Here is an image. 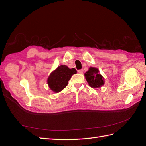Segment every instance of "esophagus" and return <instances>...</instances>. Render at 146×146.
<instances>
[{
	"instance_id": "34e87169",
	"label": "esophagus",
	"mask_w": 146,
	"mask_h": 146,
	"mask_svg": "<svg viewBox=\"0 0 146 146\" xmlns=\"http://www.w3.org/2000/svg\"><path fill=\"white\" fill-rule=\"evenodd\" d=\"M78 72L80 74H82L83 73V69H81V70H78Z\"/></svg>"
}]
</instances>
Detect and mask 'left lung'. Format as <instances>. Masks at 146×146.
<instances>
[{"instance_id": "obj_1", "label": "left lung", "mask_w": 146, "mask_h": 146, "mask_svg": "<svg viewBox=\"0 0 146 146\" xmlns=\"http://www.w3.org/2000/svg\"><path fill=\"white\" fill-rule=\"evenodd\" d=\"M84 76L89 85L93 88H100L104 83V78L99 73V70L96 68L90 67L88 71L84 73Z\"/></svg>"}]
</instances>
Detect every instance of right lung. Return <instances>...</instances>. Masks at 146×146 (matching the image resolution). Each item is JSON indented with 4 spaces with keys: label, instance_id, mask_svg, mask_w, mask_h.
Listing matches in <instances>:
<instances>
[{
    "label": "right lung",
    "instance_id": "add662e5",
    "mask_svg": "<svg viewBox=\"0 0 146 146\" xmlns=\"http://www.w3.org/2000/svg\"><path fill=\"white\" fill-rule=\"evenodd\" d=\"M76 73L74 68L70 69L66 65H60L50 73L47 83L50 90L55 93H58L65 88L71 77Z\"/></svg>",
    "mask_w": 146,
    "mask_h": 146
}]
</instances>
